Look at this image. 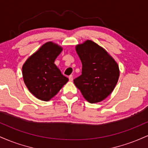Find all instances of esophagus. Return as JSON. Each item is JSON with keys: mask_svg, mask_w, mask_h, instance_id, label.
Returning a JSON list of instances; mask_svg holds the SVG:
<instances>
[{"mask_svg": "<svg viewBox=\"0 0 148 148\" xmlns=\"http://www.w3.org/2000/svg\"><path fill=\"white\" fill-rule=\"evenodd\" d=\"M69 81H73V76L72 75H70L69 76Z\"/></svg>", "mask_w": 148, "mask_h": 148, "instance_id": "obj_1", "label": "esophagus"}]
</instances>
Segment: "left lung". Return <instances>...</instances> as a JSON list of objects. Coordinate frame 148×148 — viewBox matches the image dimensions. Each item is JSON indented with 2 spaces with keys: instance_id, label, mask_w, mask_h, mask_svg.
Wrapping results in <instances>:
<instances>
[{
  "instance_id": "left-lung-1",
  "label": "left lung",
  "mask_w": 148,
  "mask_h": 148,
  "mask_svg": "<svg viewBox=\"0 0 148 148\" xmlns=\"http://www.w3.org/2000/svg\"><path fill=\"white\" fill-rule=\"evenodd\" d=\"M76 51L82 62V74L74 80L75 86L88 102L103 101L118 83L120 69L116 61L92 40L77 45Z\"/></svg>"
}]
</instances>
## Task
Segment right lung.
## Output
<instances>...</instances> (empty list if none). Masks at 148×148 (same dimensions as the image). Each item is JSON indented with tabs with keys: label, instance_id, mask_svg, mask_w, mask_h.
<instances>
[{
	"label": "right lung",
	"instance_id": "obj_1",
	"mask_svg": "<svg viewBox=\"0 0 148 148\" xmlns=\"http://www.w3.org/2000/svg\"><path fill=\"white\" fill-rule=\"evenodd\" d=\"M62 51V47L58 44L46 42L22 66L23 81L37 99L49 101L69 81L54 64Z\"/></svg>",
	"mask_w": 148,
	"mask_h": 148
}]
</instances>
